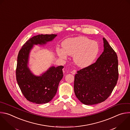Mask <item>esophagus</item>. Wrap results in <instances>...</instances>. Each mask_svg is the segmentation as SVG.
<instances>
[{
    "label": "esophagus",
    "instance_id": "esophagus-1",
    "mask_svg": "<svg viewBox=\"0 0 130 130\" xmlns=\"http://www.w3.org/2000/svg\"><path fill=\"white\" fill-rule=\"evenodd\" d=\"M71 73L72 74H75L76 73V70H73L72 71H71Z\"/></svg>",
    "mask_w": 130,
    "mask_h": 130
}]
</instances>
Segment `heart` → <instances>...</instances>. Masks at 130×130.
Returning a JSON list of instances; mask_svg holds the SVG:
<instances>
[{"label":"heart","mask_w":130,"mask_h":130,"mask_svg":"<svg viewBox=\"0 0 130 130\" xmlns=\"http://www.w3.org/2000/svg\"><path fill=\"white\" fill-rule=\"evenodd\" d=\"M63 49L57 50L60 58L66 59L67 55L73 56L75 63L79 67L85 68L91 65L99 53L98 43L85 37L68 38L62 43Z\"/></svg>","instance_id":"obj_1"}]
</instances>
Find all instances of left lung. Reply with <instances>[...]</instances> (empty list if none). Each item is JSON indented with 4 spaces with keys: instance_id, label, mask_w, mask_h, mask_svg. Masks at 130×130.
Returning <instances> with one entry per match:
<instances>
[{
    "instance_id": "left-lung-1",
    "label": "left lung",
    "mask_w": 130,
    "mask_h": 130,
    "mask_svg": "<svg viewBox=\"0 0 130 130\" xmlns=\"http://www.w3.org/2000/svg\"><path fill=\"white\" fill-rule=\"evenodd\" d=\"M104 52L96 62L77 71L74 91L77 99L87 105L98 104L111 95L118 78L116 53L103 38Z\"/></svg>"
}]
</instances>
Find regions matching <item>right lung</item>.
<instances>
[{
  "label": "right lung",
  "instance_id": "obj_1",
  "mask_svg": "<svg viewBox=\"0 0 130 130\" xmlns=\"http://www.w3.org/2000/svg\"><path fill=\"white\" fill-rule=\"evenodd\" d=\"M57 35H38L29 39L20 50L16 70V79L24 97L37 104L50 102L55 96L63 76V66L51 67L40 76L34 75L28 67L29 53L34 45H44Z\"/></svg>",
  "mask_w": 130,
  "mask_h": 130
}]
</instances>
